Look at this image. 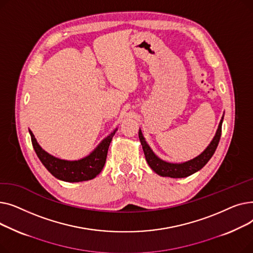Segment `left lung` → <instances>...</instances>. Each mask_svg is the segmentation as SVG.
<instances>
[{
  "instance_id": "obj_1",
  "label": "left lung",
  "mask_w": 253,
  "mask_h": 253,
  "mask_svg": "<svg viewBox=\"0 0 253 253\" xmlns=\"http://www.w3.org/2000/svg\"><path fill=\"white\" fill-rule=\"evenodd\" d=\"M223 121V116L220 120L218 128L216 130V133L213 137V139L211 140V142L208 144V147L200 154L199 156L195 157L192 160H189L187 162H182V163H169L166 162L162 159L159 158L151 149L148 142L145 141L142 132L139 129L138 131V137L140 140V143L142 145V150L144 153L145 160H147L149 166L156 172L158 175H161L163 177H172V178H181V177H187L192 174H194L195 172L199 171L202 169L207 162L210 160L211 157L213 156L219 139L221 135V125Z\"/></svg>"
}]
</instances>
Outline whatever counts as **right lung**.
Segmentation results:
<instances>
[{"label":"right lung","mask_w":253,"mask_h":253,"mask_svg":"<svg viewBox=\"0 0 253 253\" xmlns=\"http://www.w3.org/2000/svg\"><path fill=\"white\" fill-rule=\"evenodd\" d=\"M117 130L118 128L103 138L88 156L75 161L62 160V159L50 155L41 148V145L38 143L35 135L30 129L29 132L38 158L53 176L62 181L80 182L93 179L100 173L105 164L110 143Z\"/></svg>","instance_id":"right-lung-1"}]
</instances>
